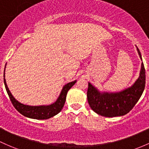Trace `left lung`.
Returning a JSON list of instances; mask_svg holds the SVG:
<instances>
[{"label": "left lung", "mask_w": 149, "mask_h": 149, "mask_svg": "<svg viewBox=\"0 0 149 149\" xmlns=\"http://www.w3.org/2000/svg\"><path fill=\"white\" fill-rule=\"evenodd\" d=\"M137 50L141 59L139 48ZM145 84L146 70L142 62L138 79L130 88L119 93L101 94L89 83L87 93L88 103L94 112L101 116L106 117L123 116L129 113L137 103L144 90Z\"/></svg>", "instance_id": "1"}]
</instances>
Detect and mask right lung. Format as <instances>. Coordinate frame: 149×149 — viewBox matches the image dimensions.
<instances>
[{"instance_id": "add662e5", "label": "right lung", "mask_w": 149, "mask_h": 149, "mask_svg": "<svg viewBox=\"0 0 149 149\" xmlns=\"http://www.w3.org/2000/svg\"><path fill=\"white\" fill-rule=\"evenodd\" d=\"M4 77V84L6 87L7 93L8 94L9 98L12 102L13 105L15 107V109L18 112H20L23 116H27V117L32 118V119H47L49 118L52 117L55 115L57 114L62 110V107L65 104V100H66V96L68 94L69 89H70L73 85L76 83V80L72 81V82L68 83L66 85L64 86L62 89L61 94L60 97L57 99L54 104L49 105V106H40V107H30L26 106L20 104V102L15 100V99L13 97L10 92L9 91L8 87L6 82V79H5V72L3 74Z\"/></svg>"}]
</instances>
